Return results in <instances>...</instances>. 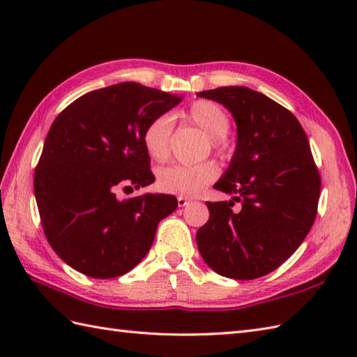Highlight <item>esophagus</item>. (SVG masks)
Returning a JSON list of instances; mask_svg holds the SVG:
<instances>
[{
    "label": "esophagus",
    "mask_w": 357,
    "mask_h": 357,
    "mask_svg": "<svg viewBox=\"0 0 357 357\" xmlns=\"http://www.w3.org/2000/svg\"><path fill=\"white\" fill-rule=\"evenodd\" d=\"M188 204H190V199L184 198V196H178V206L179 207H185V206H188Z\"/></svg>",
    "instance_id": "esophagus-1"
}]
</instances>
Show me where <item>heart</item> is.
<instances>
[{
    "label": "heart",
    "instance_id": "1",
    "mask_svg": "<svg viewBox=\"0 0 357 357\" xmlns=\"http://www.w3.org/2000/svg\"><path fill=\"white\" fill-rule=\"evenodd\" d=\"M183 118L208 136L211 149L219 156L225 158L230 153V141L227 138L230 130V116L221 105L208 100H198L190 104V107L183 113ZM172 135L173 121L169 115H158L149 121L142 132V144L151 159L158 162L167 161L170 155ZM218 174L219 169L213 161L172 165L159 172L158 187L165 193L195 196L213 183Z\"/></svg>",
    "mask_w": 357,
    "mask_h": 357
}]
</instances>
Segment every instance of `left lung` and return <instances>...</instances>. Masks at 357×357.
Here are the masks:
<instances>
[{"label": "left lung", "mask_w": 357, "mask_h": 357, "mask_svg": "<svg viewBox=\"0 0 357 357\" xmlns=\"http://www.w3.org/2000/svg\"><path fill=\"white\" fill-rule=\"evenodd\" d=\"M198 96L224 104L238 124L236 151L215 184L233 201L207 202L199 253L221 276H265L298 250L316 219L321 174L308 138L290 110L256 90L218 87Z\"/></svg>", "instance_id": "8db88e82"}]
</instances>
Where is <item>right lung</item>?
I'll return each mask as SVG.
<instances>
[{
    "label": "right lung",
    "instance_id": "add662e5",
    "mask_svg": "<svg viewBox=\"0 0 357 357\" xmlns=\"http://www.w3.org/2000/svg\"><path fill=\"white\" fill-rule=\"evenodd\" d=\"M179 101L121 82L79 96L53 121L35 169V198L53 252L82 275H126L147 255L159 221L176 210L172 195L119 201L116 190L153 183L142 132Z\"/></svg>",
    "mask_w": 357,
    "mask_h": 357
}]
</instances>
